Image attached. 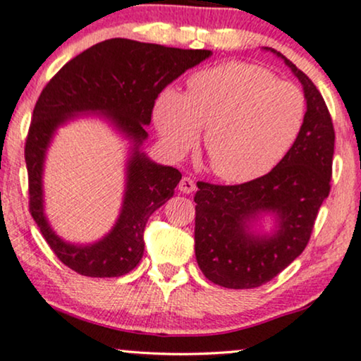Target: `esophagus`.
Returning <instances> with one entry per match:
<instances>
[{
  "label": "esophagus",
  "instance_id": "34e87169",
  "mask_svg": "<svg viewBox=\"0 0 361 361\" xmlns=\"http://www.w3.org/2000/svg\"><path fill=\"white\" fill-rule=\"evenodd\" d=\"M178 188H180L181 193H193L195 188H196L195 180H193V178H190V176H183L180 180V185H178Z\"/></svg>",
  "mask_w": 361,
  "mask_h": 361
}]
</instances>
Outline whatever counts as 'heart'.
<instances>
[{"instance_id": "1", "label": "heart", "mask_w": 361, "mask_h": 361, "mask_svg": "<svg viewBox=\"0 0 361 361\" xmlns=\"http://www.w3.org/2000/svg\"><path fill=\"white\" fill-rule=\"evenodd\" d=\"M153 118L175 154L188 152L207 126L203 147L212 171L230 183H246L270 173L293 148L307 102L298 86L271 71L228 61L191 75L186 93L163 91Z\"/></svg>"}]
</instances>
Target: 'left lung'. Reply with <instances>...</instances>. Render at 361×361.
<instances>
[{
	"label": "left lung",
	"instance_id": "1",
	"mask_svg": "<svg viewBox=\"0 0 361 361\" xmlns=\"http://www.w3.org/2000/svg\"><path fill=\"white\" fill-rule=\"evenodd\" d=\"M264 49L280 56L300 80L307 118L293 148L264 176L241 185L196 183V262L209 281L233 290L262 286L300 257L330 193L335 130L325 99L290 59ZM262 212L276 214L277 228L270 235L249 228Z\"/></svg>",
	"mask_w": 361,
	"mask_h": 361
}]
</instances>
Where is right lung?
<instances>
[{
  "mask_svg": "<svg viewBox=\"0 0 361 361\" xmlns=\"http://www.w3.org/2000/svg\"><path fill=\"white\" fill-rule=\"evenodd\" d=\"M212 56L209 49H181L126 38L102 41L80 53L41 91L25 145L30 213L49 248L83 276L113 278L130 273L143 257L148 218L175 193L181 173L153 163L140 152L148 138L158 94L186 70ZM80 112H99L132 141L127 190L121 218L103 240L71 245L54 233L42 209V165L58 126Z\"/></svg>",
  "mask_w": 361,
  "mask_h": 361,
  "instance_id": "right-lung-1",
  "label": "right lung"
}]
</instances>
